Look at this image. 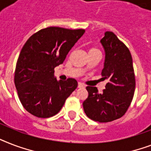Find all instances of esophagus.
<instances>
[{"label":"esophagus","mask_w":151,"mask_h":151,"mask_svg":"<svg viewBox=\"0 0 151 151\" xmlns=\"http://www.w3.org/2000/svg\"><path fill=\"white\" fill-rule=\"evenodd\" d=\"M84 87H85V86H84V85H83L82 83H81V82L78 83V88H82Z\"/></svg>","instance_id":"esophagus-1"}]
</instances>
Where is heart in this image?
Instances as JSON below:
<instances>
[{
    "instance_id": "1",
    "label": "heart",
    "mask_w": 151,
    "mask_h": 151,
    "mask_svg": "<svg viewBox=\"0 0 151 151\" xmlns=\"http://www.w3.org/2000/svg\"><path fill=\"white\" fill-rule=\"evenodd\" d=\"M93 49H94V48H93Z\"/></svg>"
}]
</instances>
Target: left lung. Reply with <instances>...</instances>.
<instances>
[{"label":"left lung","instance_id":"obj_1","mask_svg":"<svg viewBox=\"0 0 151 151\" xmlns=\"http://www.w3.org/2000/svg\"><path fill=\"white\" fill-rule=\"evenodd\" d=\"M100 43L105 52L101 74L107 83L102 93L96 87H86L88 96L83 108L90 119L109 122L122 117L127 111L133 98L136 79L131 53L125 45L110 31L106 32Z\"/></svg>","mask_w":151,"mask_h":151}]
</instances>
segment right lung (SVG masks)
<instances>
[{"instance_id":"right-lung-1","label":"right lung","mask_w":151,"mask_h":151,"mask_svg":"<svg viewBox=\"0 0 151 151\" xmlns=\"http://www.w3.org/2000/svg\"><path fill=\"white\" fill-rule=\"evenodd\" d=\"M85 29L48 27L32 35L22 47L15 72V85L23 107L37 117L59 112L78 87L75 79L54 77V69L63 63Z\"/></svg>"}]
</instances>
